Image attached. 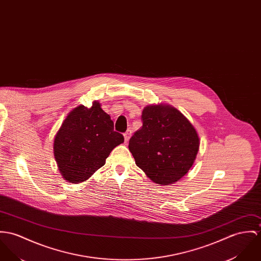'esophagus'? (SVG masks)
<instances>
[{"mask_svg": "<svg viewBox=\"0 0 261 261\" xmlns=\"http://www.w3.org/2000/svg\"><path fill=\"white\" fill-rule=\"evenodd\" d=\"M130 136H132V130H130V129H128L126 133H124L123 137H124V142H125V143L129 141Z\"/></svg>", "mask_w": 261, "mask_h": 261, "instance_id": "34e87169", "label": "esophagus"}]
</instances>
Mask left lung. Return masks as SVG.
I'll list each match as a JSON object with an SVG mask.
<instances>
[{"label":"left lung","mask_w":261,"mask_h":261,"mask_svg":"<svg viewBox=\"0 0 261 261\" xmlns=\"http://www.w3.org/2000/svg\"><path fill=\"white\" fill-rule=\"evenodd\" d=\"M142 126L128 142L136 165L154 184L169 186L191 168L199 148V138L189 119L170 105H147Z\"/></svg>","instance_id":"left-lung-1"}]
</instances>
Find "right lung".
<instances>
[{
  "mask_svg": "<svg viewBox=\"0 0 261 261\" xmlns=\"http://www.w3.org/2000/svg\"><path fill=\"white\" fill-rule=\"evenodd\" d=\"M123 141L97 100L93 101L91 108L75 107L54 139V155L60 173L70 184L88 180L105 166L111 151Z\"/></svg>",
  "mask_w": 261,
  "mask_h": 261,
  "instance_id": "right-lung-1",
  "label": "right lung"
}]
</instances>
